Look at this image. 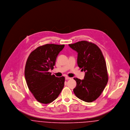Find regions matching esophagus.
Listing matches in <instances>:
<instances>
[{"instance_id": "esophagus-1", "label": "esophagus", "mask_w": 130, "mask_h": 130, "mask_svg": "<svg viewBox=\"0 0 130 130\" xmlns=\"http://www.w3.org/2000/svg\"><path fill=\"white\" fill-rule=\"evenodd\" d=\"M71 79V77H68V76H66L65 77V79L66 80H69V79Z\"/></svg>"}]
</instances>
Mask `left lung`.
Wrapping results in <instances>:
<instances>
[{"instance_id": "1", "label": "left lung", "mask_w": 130, "mask_h": 130, "mask_svg": "<svg viewBox=\"0 0 130 130\" xmlns=\"http://www.w3.org/2000/svg\"><path fill=\"white\" fill-rule=\"evenodd\" d=\"M69 46L78 53L77 65L85 72L84 79L74 78L76 82L74 92L79 99L92 102L100 95L108 81L104 56L96 45L87 41Z\"/></svg>"}]
</instances>
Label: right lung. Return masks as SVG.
Here are the masks:
<instances>
[{
	"instance_id": "add662e5",
	"label": "right lung",
	"mask_w": 130,
	"mask_h": 130,
	"mask_svg": "<svg viewBox=\"0 0 130 130\" xmlns=\"http://www.w3.org/2000/svg\"><path fill=\"white\" fill-rule=\"evenodd\" d=\"M64 45L47 44L37 47L29 56L25 68V77L29 90L41 103L54 101L61 93L65 77L51 75L49 70L55 65L57 56Z\"/></svg>"
}]
</instances>
